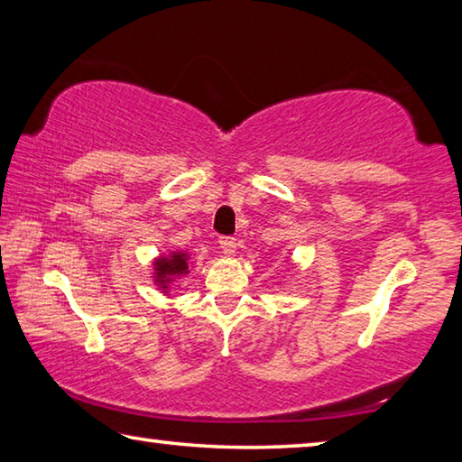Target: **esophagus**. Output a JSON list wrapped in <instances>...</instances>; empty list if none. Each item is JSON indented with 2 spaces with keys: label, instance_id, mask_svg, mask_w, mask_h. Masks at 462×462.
<instances>
[{
  "label": "esophagus",
  "instance_id": "1",
  "mask_svg": "<svg viewBox=\"0 0 462 462\" xmlns=\"http://www.w3.org/2000/svg\"><path fill=\"white\" fill-rule=\"evenodd\" d=\"M236 238H232V236H222L220 238V248L224 250L226 254H232V253H236Z\"/></svg>",
  "mask_w": 462,
  "mask_h": 462
}]
</instances>
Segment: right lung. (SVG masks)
<instances>
[{
    "label": "right lung",
    "instance_id": "1",
    "mask_svg": "<svg viewBox=\"0 0 462 462\" xmlns=\"http://www.w3.org/2000/svg\"><path fill=\"white\" fill-rule=\"evenodd\" d=\"M186 256L183 254H173L170 260L163 258L162 263H157V281H162V284L165 282V274H173V273H186L188 271V263Z\"/></svg>",
    "mask_w": 462,
    "mask_h": 462
}]
</instances>
